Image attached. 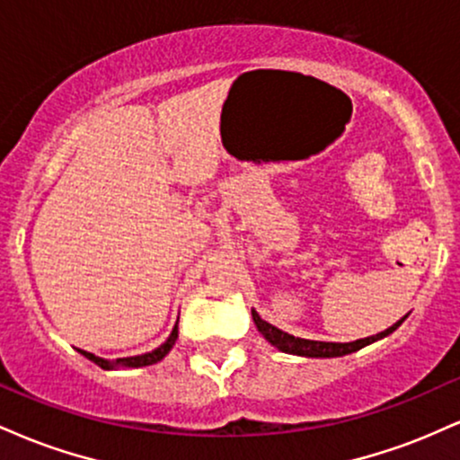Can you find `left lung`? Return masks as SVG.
I'll return each instance as SVG.
<instances>
[{
	"mask_svg": "<svg viewBox=\"0 0 460 460\" xmlns=\"http://www.w3.org/2000/svg\"><path fill=\"white\" fill-rule=\"evenodd\" d=\"M404 318H406V315H404ZM404 318L395 322L394 326H389L387 331L378 332V335L366 337V340L348 341V344H335V341H314V340H303V337L289 335V332H285V331H281V329H277V326H272L270 322L261 320L260 314H257V311L252 309V320H255L257 331H260L261 335L266 337V340L270 341V344H272L274 348H279V350H281V352H289V355L314 357V358L344 357V355H350V352L361 350V348L374 344V341L383 340V337L392 335V332H394L395 329H398L400 324H402Z\"/></svg>",
	"mask_w": 460,
	"mask_h": 460,
	"instance_id": "left-lung-1",
	"label": "left lung"
}]
</instances>
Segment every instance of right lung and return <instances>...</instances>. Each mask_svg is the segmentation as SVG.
Listing matches in <instances>:
<instances>
[{"label":"right lung","instance_id":"right-lung-1","mask_svg":"<svg viewBox=\"0 0 460 460\" xmlns=\"http://www.w3.org/2000/svg\"><path fill=\"white\" fill-rule=\"evenodd\" d=\"M177 337H179V331H177V324H175V329H172L171 335H168V340L164 341L160 348H155V350L145 352V355H138V357L116 358V361H108V358H102V357L93 355V352H86V350H79V352H82V355L86 358H91L93 363H97V366L103 367V369H112V367H120V366H123V367H145V366H153V363L162 361V358L166 357L168 352H171V348L175 346Z\"/></svg>","mask_w":460,"mask_h":460}]
</instances>
